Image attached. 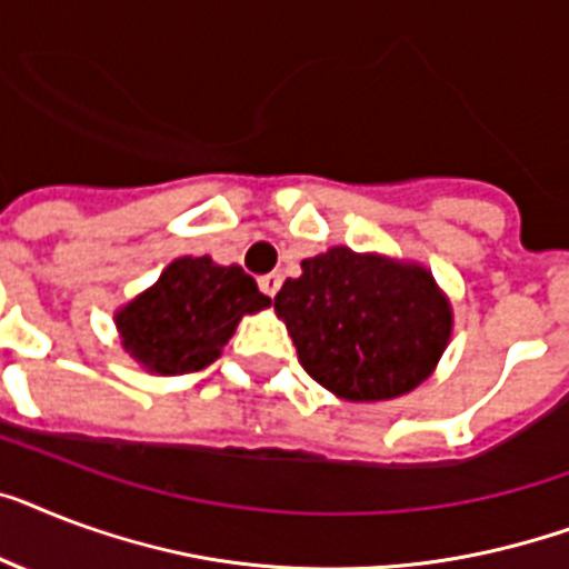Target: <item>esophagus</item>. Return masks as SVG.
Returning a JSON list of instances; mask_svg holds the SVG:
<instances>
[{"label":"esophagus","instance_id":"esophagus-1","mask_svg":"<svg viewBox=\"0 0 569 569\" xmlns=\"http://www.w3.org/2000/svg\"><path fill=\"white\" fill-rule=\"evenodd\" d=\"M280 283H283V277H280V274H266V277H260L262 295H269V298H274V295L280 292Z\"/></svg>","mask_w":569,"mask_h":569}]
</instances>
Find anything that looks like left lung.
I'll use <instances>...</instances> for the list:
<instances>
[{"mask_svg": "<svg viewBox=\"0 0 569 569\" xmlns=\"http://www.w3.org/2000/svg\"><path fill=\"white\" fill-rule=\"evenodd\" d=\"M274 312L303 371L350 403L395 400L438 368L452 303L423 262L332 244L300 262Z\"/></svg>", "mask_w": 569, "mask_h": 569, "instance_id": "8db88e82", "label": "left lung"}]
</instances>
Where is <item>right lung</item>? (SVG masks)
Masks as SVG:
<instances>
[{
    "instance_id": "add662e5",
    "label": "right lung",
    "mask_w": 569,
    "mask_h": 569,
    "mask_svg": "<svg viewBox=\"0 0 569 569\" xmlns=\"http://www.w3.org/2000/svg\"><path fill=\"white\" fill-rule=\"evenodd\" d=\"M271 307L239 266L212 257H178L154 283L113 312L122 350L142 371L174 377L207 368L242 316Z\"/></svg>"
}]
</instances>
